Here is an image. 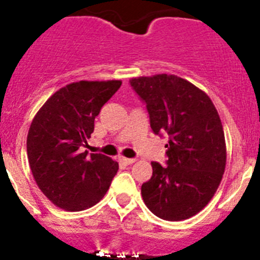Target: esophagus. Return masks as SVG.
Here are the masks:
<instances>
[{"label": "esophagus", "mask_w": 260, "mask_h": 260, "mask_svg": "<svg viewBox=\"0 0 260 260\" xmlns=\"http://www.w3.org/2000/svg\"><path fill=\"white\" fill-rule=\"evenodd\" d=\"M120 161H123L124 164H127V166H129V164L135 163L136 159L135 157H124V156H120Z\"/></svg>", "instance_id": "34e87169"}]
</instances>
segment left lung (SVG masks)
I'll return each instance as SVG.
<instances>
[{"mask_svg":"<svg viewBox=\"0 0 260 260\" xmlns=\"http://www.w3.org/2000/svg\"><path fill=\"white\" fill-rule=\"evenodd\" d=\"M131 87L146 105L150 127L168 138L166 166L152 161L141 187L146 207L166 220L198 214L214 196L225 168V142L212 100L173 74L140 77Z\"/></svg>","mask_w":260,"mask_h":260,"instance_id":"left-lung-1","label":"left lung"}]
</instances>
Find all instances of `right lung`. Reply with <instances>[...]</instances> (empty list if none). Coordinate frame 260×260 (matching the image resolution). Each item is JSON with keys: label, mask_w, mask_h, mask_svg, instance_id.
<instances>
[{"label": "right lung", "mask_w": 260, "mask_h": 260, "mask_svg": "<svg viewBox=\"0 0 260 260\" xmlns=\"http://www.w3.org/2000/svg\"><path fill=\"white\" fill-rule=\"evenodd\" d=\"M122 86L120 81L68 84L40 109L29 128L26 154L38 187L55 205L69 212L88 209L110 187L116 161L83 151L94 118Z\"/></svg>", "instance_id": "add662e5"}]
</instances>
